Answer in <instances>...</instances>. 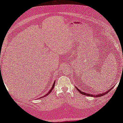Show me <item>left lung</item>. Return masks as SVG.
I'll return each mask as SVG.
<instances>
[{
    "label": "left lung",
    "instance_id": "obj_1",
    "mask_svg": "<svg viewBox=\"0 0 123 123\" xmlns=\"http://www.w3.org/2000/svg\"><path fill=\"white\" fill-rule=\"evenodd\" d=\"M114 87V86H112ZM75 88H76L77 90H78V91L79 92H80V93L81 94H82V95H86V96H91V97H100V96H104V95H106V93H107V92H110V91L111 90V89L112 88V87L111 88H110V90H108L107 91H106V92H104V93H100V94H98V95H90V94H88V93H86V92H83V91H80V90H79V89L77 88V87L75 86Z\"/></svg>",
    "mask_w": 123,
    "mask_h": 123
}]
</instances>
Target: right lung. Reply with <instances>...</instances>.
<instances>
[{"label":"right lung","mask_w":123,"mask_h":123,"mask_svg":"<svg viewBox=\"0 0 123 123\" xmlns=\"http://www.w3.org/2000/svg\"><path fill=\"white\" fill-rule=\"evenodd\" d=\"M55 81L54 82V83H53V86H52V87H51V89H50V91H49V92H48V93H47L46 94V95H44V96H42L41 97H40V98H43V97L47 96H48V95H49V94L50 93H51V91H52V90H53V89L54 88V86H55Z\"/></svg>","instance_id":"1"}]
</instances>
